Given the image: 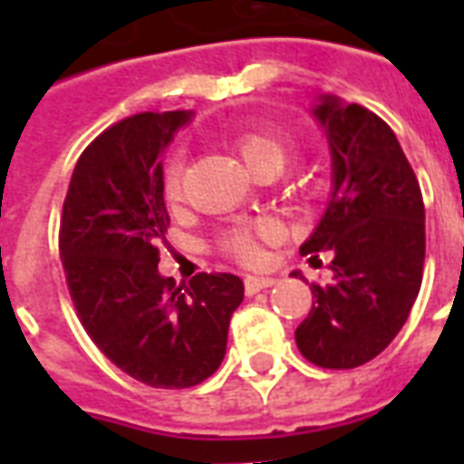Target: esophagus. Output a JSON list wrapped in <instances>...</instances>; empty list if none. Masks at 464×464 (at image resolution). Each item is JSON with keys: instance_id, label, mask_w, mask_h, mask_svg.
<instances>
[{"instance_id": "1", "label": "esophagus", "mask_w": 464, "mask_h": 464, "mask_svg": "<svg viewBox=\"0 0 464 464\" xmlns=\"http://www.w3.org/2000/svg\"><path fill=\"white\" fill-rule=\"evenodd\" d=\"M276 279H272V276H246V294L247 296H253V294H257V291L262 289H269V286H275Z\"/></svg>"}]
</instances>
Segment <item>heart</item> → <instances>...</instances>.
Wrapping results in <instances>:
<instances>
[{
	"mask_svg": "<svg viewBox=\"0 0 464 464\" xmlns=\"http://www.w3.org/2000/svg\"><path fill=\"white\" fill-rule=\"evenodd\" d=\"M236 154L240 156V160L246 163V168L253 175L262 173H282L284 166L289 163L291 154H294V147L286 134L272 132V130H265V132H246L240 134L236 140ZM166 195L178 197L180 195V163L175 160L166 168ZM255 233H269L267 224L255 226V228H236L224 238V247L228 253H233L240 260H255Z\"/></svg>",
	"mask_w": 464,
	"mask_h": 464,
	"instance_id": "b5f03b06",
	"label": "heart"
}]
</instances>
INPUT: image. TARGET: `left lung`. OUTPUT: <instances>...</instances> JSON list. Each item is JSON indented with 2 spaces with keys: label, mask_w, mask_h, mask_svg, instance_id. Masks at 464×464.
Instances as JSON below:
<instances>
[{
  "label": "left lung",
  "mask_w": 464,
  "mask_h": 464,
  "mask_svg": "<svg viewBox=\"0 0 464 464\" xmlns=\"http://www.w3.org/2000/svg\"><path fill=\"white\" fill-rule=\"evenodd\" d=\"M310 115L330 149L332 189L301 255L313 262L330 250L332 282L310 286L313 308L296 327V344L315 366L356 368L395 339L417 301L424 199L395 132L378 115L332 93L317 96Z\"/></svg>",
  "instance_id": "left-lung-1"
}]
</instances>
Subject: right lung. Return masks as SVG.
I'll return each mask as SVG.
<instances>
[{"mask_svg": "<svg viewBox=\"0 0 464 464\" xmlns=\"http://www.w3.org/2000/svg\"><path fill=\"white\" fill-rule=\"evenodd\" d=\"M192 111L140 112L76 160L60 224V257L83 330L108 359L151 388L207 381L226 356L236 275H197L182 289L159 272L168 231L163 151Z\"/></svg>", "mask_w": 464, "mask_h": 464, "instance_id": "obj_1", "label": "right lung"}]
</instances>
